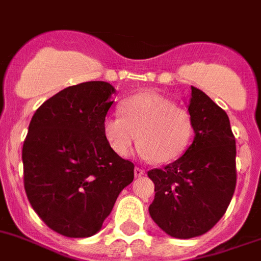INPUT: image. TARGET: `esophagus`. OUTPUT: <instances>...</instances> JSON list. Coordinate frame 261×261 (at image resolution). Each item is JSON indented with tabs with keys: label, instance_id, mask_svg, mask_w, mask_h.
<instances>
[{
	"label": "esophagus",
	"instance_id": "esophagus-1",
	"mask_svg": "<svg viewBox=\"0 0 261 261\" xmlns=\"http://www.w3.org/2000/svg\"><path fill=\"white\" fill-rule=\"evenodd\" d=\"M145 174V170H142L141 168H135V175L136 177H142Z\"/></svg>",
	"mask_w": 261,
	"mask_h": 261
}]
</instances>
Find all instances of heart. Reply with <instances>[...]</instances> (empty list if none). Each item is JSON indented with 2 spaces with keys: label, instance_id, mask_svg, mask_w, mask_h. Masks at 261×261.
Listing matches in <instances>:
<instances>
[{
  "label": "heart",
  "instance_id": "heart-1",
  "mask_svg": "<svg viewBox=\"0 0 261 261\" xmlns=\"http://www.w3.org/2000/svg\"><path fill=\"white\" fill-rule=\"evenodd\" d=\"M120 115L108 116L103 135L115 154L125 157L136 140L139 153L154 164H169L189 149L194 136V121L186 108L153 92L124 100Z\"/></svg>",
  "mask_w": 261,
  "mask_h": 261
}]
</instances>
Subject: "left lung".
Listing matches in <instances>:
<instances>
[{
  "instance_id": "obj_1",
  "label": "left lung",
  "mask_w": 261,
  "mask_h": 261,
  "mask_svg": "<svg viewBox=\"0 0 261 261\" xmlns=\"http://www.w3.org/2000/svg\"><path fill=\"white\" fill-rule=\"evenodd\" d=\"M189 112L194 121L193 144L177 161L148 171L155 191L149 214L177 239L211 230L226 213L237 186V145L227 113L195 87Z\"/></svg>"
}]
</instances>
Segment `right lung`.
<instances>
[{"label": "right lung", "instance_id": "add662e5", "mask_svg": "<svg viewBox=\"0 0 261 261\" xmlns=\"http://www.w3.org/2000/svg\"><path fill=\"white\" fill-rule=\"evenodd\" d=\"M116 90L107 82L71 86L35 111L22 148L23 184L46 226L68 238L100 231L135 165L115 154L103 122Z\"/></svg>", "mask_w": 261, "mask_h": 261}]
</instances>
